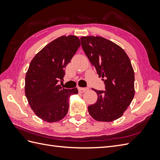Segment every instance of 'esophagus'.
I'll use <instances>...</instances> for the list:
<instances>
[{"label": "esophagus", "instance_id": "1", "mask_svg": "<svg viewBox=\"0 0 160 160\" xmlns=\"http://www.w3.org/2000/svg\"><path fill=\"white\" fill-rule=\"evenodd\" d=\"M78 90H79L80 93H84L88 90L87 88H82V87H79L78 88Z\"/></svg>", "mask_w": 160, "mask_h": 160}]
</instances>
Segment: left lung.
<instances>
[{
    "label": "left lung",
    "instance_id": "1",
    "mask_svg": "<svg viewBox=\"0 0 160 160\" xmlns=\"http://www.w3.org/2000/svg\"><path fill=\"white\" fill-rule=\"evenodd\" d=\"M82 49L99 77L105 91H96V102L88 107L90 115L99 122H112L122 117L135 96L134 71L124 49L100 36L80 38Z\"/></svg>",
    "mask_w": 160,
    "mask_h": 160
}]
</instances>
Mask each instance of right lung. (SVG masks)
I'll return each mask as SVG.
<instances>
[{"instance_id": "add662e5", "label": "right lung", "mask_w": 160, "mask_h": 160, "mask_svg": "<svg viewBox=\"0 0 160 160\" xmlns=\"http://www.w3.org/2000/svg\"><path fill=\"white\" fill-rule=\"evenodd\" d=\"M80 46L76 36H62L49 42L33 57L25 76V92L30 107L41 120L56 122L69 110V99L77 88L64 89L59 84L64 68Z\"/></svg>"}]
</instances>
